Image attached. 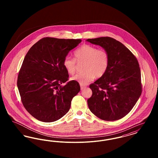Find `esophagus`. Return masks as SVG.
<instances>
[{
	"mask_svg": "<svg viewBox=\"0 0 158 158\" xmlns=\"http://www.w3.org/2000/svg\"><path fill=\"white\" fill-rule=\"evenodd\" d=\"M85 87H86V86H85V85H81V89H83V88H85Z\"/></svg>",
	"mask_w": 158,
	"mask_h": 158,
	"instance_id": "1",
	"label": "esophagus"
}]
</instances>
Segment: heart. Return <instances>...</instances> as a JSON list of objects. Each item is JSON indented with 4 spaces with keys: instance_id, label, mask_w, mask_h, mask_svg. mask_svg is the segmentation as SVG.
<instances>
[{
    "instance_id": "heart-1",
    "label": "heart",
    "mask_w": 158,
    "mask_h": 158,
    "mask_svg": "<svg viewBox=\"0 0 158 158\" xmlns=\"http://www.w3.org/2000/svg\"><path fill=\"white\" fill-rule=\"evenodd\" d=\"M75 59L66 56L63 60V66L69 74L75 73L77 63H84L83 73H77L71 80L85 85L92 81L95 77H101L106 72L110 63L108 53L104 49H98L96 47L84 44L74 52Z\"/></svg>"
}]
</instances>
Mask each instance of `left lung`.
<instances>
[{
    "label": "left lung",
    "mask_w": 158,
    "mask_h": 158,
    "mask_svg": "<svg viewBox=\"0 0 158 158\" xmlns=\"http://www.w3.org/2000/svg\"><path fill=\"white\" fill-rule=\"evenodd\" d=\"M108 53L105 75L89 85L87 101L90 111L101 120H117L129 113L142 92L140 69L135 55L120 41L109 37L88 39Z\"/></svg>",
    "instance_id": "obj_1"
}]
</instances>
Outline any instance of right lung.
<instances>
[{"instance_id": "obj_1", "label": "right lung", "mask_w": 158, "mask_h": 158, "mask_svg": "<svg viewBox=\"0 0 158 158\" xmlns=\"http://www.w3.org/2000/svg\"><path fill=\"white\" fill-rule=\"evenodd\" d=\"M81 39L43 38L31 47L19 72L17 86L23 105L38 120L53 122L68 113L71 101L81 90L69 80L63 60Z\"/></svg>"}]
</instances>
